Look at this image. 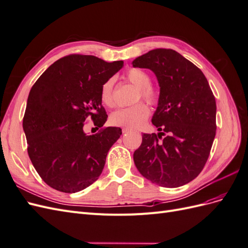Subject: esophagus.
<instances>
[{"instance_id": "1", "label": "esophagus", "mask_w": 248, "mask_h": 248, "mask_svg": "<svg viewBox=\"0 0 248 248\" xmlns=\"http://www.w3.org/2000/svg\"><path fill=\"white\" fill-rule=\"evenodd\" d=\"M131 129H129V128H125V127H124V128L122 129V132L123 133H127V132H129Z\"/></svg>"}]
</instances>
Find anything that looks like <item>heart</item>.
Returning <instances> with one entry per match:
<instances>
[{"label": "heart", "mask_w": 248, "mask_h": 248, "mask_svg": "<svg viewBox=\"0 0 248 248\" xmlns=\"http://www.w3.org/2000/svg\"><path fill=\"white\" fill-rule=\"evenodd\" d=\"M126 78L128 79L132 85L139 88L138 98L140 97L142 99L150 103H154L157 100V91L150 85L151 78L149 74L139 68H131L126 73ZM114 79L109 78L101 86L100 89V100L108 108L115 107L114 93ZM150 110L145 103H138L136 106L125 108H119L111 112L109 117V122L118 127H125V128H139L145 123L147 118L149 117Z\"/></svg>", "instance_id": "obj_1"}]
</instances>
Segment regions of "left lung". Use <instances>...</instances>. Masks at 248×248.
Masks as SVG:
<instances>
[{
	"mask_svg": "<svg viewBox=\"0 0 248 248\" xmlns=\"http://www.w3.org/2000/svg\"><path fill=\"white\" fill-rule=\"evenodd\" d=\"M132 66L153 71L160 88L152 117L159 132L142 134L133 153L136 167L152 183L185 185L204 169L215 138L216 102L208 80L172 49L150 50L133 60Z\"/></svg>",
	"mask_w": 248,
	"mask_h": 248,
	"instance_id": "1",
	"label": "left lung"
}]
</instances>
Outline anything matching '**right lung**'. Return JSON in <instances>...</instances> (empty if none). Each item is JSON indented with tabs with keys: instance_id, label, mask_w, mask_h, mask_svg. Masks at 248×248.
<instances>
[{
	"instance_id": "add662e5",
	"label": "right lung",
	"mask_w": 248,
	"mask_h": 248,
	"mask_svg": "<svg viewBox=\"0 0 248 248\" xmlns=\"http://www.w3.org/2000/svg\"><path fill=\"white\" fill-rule=\"evenodd\" d=\"M123 64L95 56H66L51 64L30 91L22 121L28 153L54 189L74 193L99 178L122 129L108 127L89 136L84 125L88 117L98 127L107 122L100 89Z\"/></svg>"
}]
</instances>
